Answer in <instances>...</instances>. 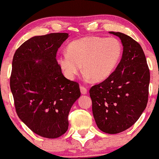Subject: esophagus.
Listing matches in <instances>:
<instances>
[{
	"label": "esophagus",
	"mask_w": 159,
	"mask_h": 159,
	"mask_svg": "<svg viewBox=\"0 0 159 159\" xmlns=\"http://www.w3.org/2000/svg\"><path fill=\"white\" fill-rule=\"evenodd\" d=\"M80 91H81V93L83 95L87 94V89H86V88L84 87V86H80Z\"/></svg>",
	"instance_id": "esophagus-1"
}]
</instances>
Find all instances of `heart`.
Listing matches in <instances>:
<instances>
[{"mask_svg": "<svg viewBox=\"0 0 159 159\" xmlns=\"http://www.w3.org/2000/svg\"><path fill=\"white\" fill-rule=\"evenodd\" d=\"M122 55V45L115 37H86L73 40L67 51L60 52L57 61L69 79H74L81 70L87 78L102 82L112 75Z\"/></svg>", "mask_w": 159, "mask_h": 159, "instance_id": "1", "label": "heart"}]
</instances>
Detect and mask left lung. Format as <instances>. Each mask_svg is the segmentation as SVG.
Wrapping results in <instances>:
<instances>
[{"label": "left lung", "mask_w": 159, "mask_h": 159, "mask_svg": "<svg viewBox=\"0 0 159 159\" xmlns=\"http://www.w3.org/2000/svg\"><path fill=\"white\" fill-rule=\"evenodd\" d=\"M109 33L122 41V59L109 78L92 86L89 96L98 128L106 133L116 134L130 128L145 110L150 72L138 42L122 33Z\"/></svg>", "instance_id": "1"}]
</instances>
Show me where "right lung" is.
Segmentation results:
<instances>
[{"instance_id":"obj_1","label":"right lung","mask_w":159,"mask_h":159,"mask_svg":"<svg viewBox=\"0 0 159 159\" xmlns=\"http://www.w3.org/2000/svg\"><path fill=\"white\" fill-rule=\"evenodd\" d=\"M66 33L36 36L16 50L10 86L16 112L34 133L48 139L68 129V115L80 96L79 83L66 79L57 53L68 38Z\"/></svg>"}]
</instances>
